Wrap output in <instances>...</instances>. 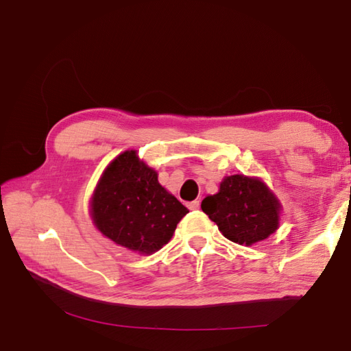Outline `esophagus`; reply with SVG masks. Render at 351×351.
<instances>
[{
	"mask_svg": "<svg viewBox=\"0 0 351 351\" xmlns=\"http://www.w3.org/2000/svg\"><path fill=\"white\" fill-rule=\"evenodd\" d=\"M187 206L190 208V210L195 211V210H199V208H200V202H199V200H193V202L187 204Z\"/></svg>",
	"mask_w": 351,
	"mask_h": 351,
	"instance_id": "1",
	"label": "esophagus"
}]
</instances>
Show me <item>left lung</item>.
Masks as SVG:
<instances>
[{
	"mask_svg": "<svg viewBox=\"0 0 351 351\" xmlns=\"http://www.w3.org/2000/svg\"><path fill=\"white\" fill-rule=\"evenodd\" d=\"M202 211L228 240L252 245L279 228L280 204L258 178L226 176L217 195L202 200Z\"/></svg>",
	"mask_w": 351,
	"mask_h": 351,
	"instance_id": "1",
	"label": "left lung"
}]
</instances>
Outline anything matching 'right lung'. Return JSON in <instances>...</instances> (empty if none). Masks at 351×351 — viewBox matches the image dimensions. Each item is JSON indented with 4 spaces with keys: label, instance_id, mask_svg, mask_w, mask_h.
<instances>
[{
    "label": "right lung",
    "instance_id": "1",
    "mask_svg": "<svg viewBox=\"0 0 351 351\" xmlns=\"http://www.w3.org/2000/svg\"><path fill=\"white\" fill-rule=\"evenodd\" d=\"M90 206L101 234L141 255H151L167 244L189 213L161 187L156 171L140 161L136 151H126L108 164Z\"/></svg>",
    "mask_w": 351,
    "mask_h": 351
}]
</instances>
